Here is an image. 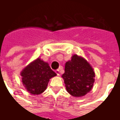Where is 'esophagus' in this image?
I'll use <instances>...</instances> for the list:
<instances>
[{
  "label": "esophagus",
  "mask_w": 120,
  "mask_h": 120,
  "mask_svg": "<svg viewBox=\"0 0 120 120\" xmlns=\"http://www.w3.org/2000/svg\"><path fill=\"white\" fill-rule=\"evenodd\" d=\"M56 73L57 74V75H60V70L59 69H57V70H56Z\"/></svg>",
  "instance_id": "obj_1"
}]
</instances>
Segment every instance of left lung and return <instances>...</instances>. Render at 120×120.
<instances>
[{"instance_id":"1","label":"left lung","mask_w":120,"mask_h":120,"mask_svg":"<svg viewBox=\"0 0 120 120\" xmlns=\"http://www.w3.org/2000/svg\"><path fill=\"white\" fill-rule=\"evenodd\" d=\"M95 74L93 68L84 58L77 55L66 62L64 80L66 89L73 96H82L89 92L94 82Z\"/></svg>"}]
</instances>
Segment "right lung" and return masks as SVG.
Returning <instances> with one entry per match:
<instances>
[{
  "instance_id": "1",
  "label": "right lung",
  "mask_w": 120,
  "mask_h": 120,
  "mask_svg": "<svg viewBox=\"0 0 120 120\" xmlns=\"http://www.w3.org/2000/svg\"><path fill=\"white\" fill-rule=\"evenodd\" d=\"M56 75L49 64L40 58L31 63L21 72L23 85L33 94L43 93L47 88L50 78Z\"/></svg>"
}]
</instances>
